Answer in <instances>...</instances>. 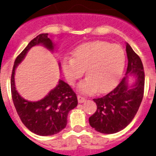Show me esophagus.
Instances as JSON below:
<instances>
[{"mask_svg": "<svg viewBox=\"0 0 156 156\" xmlns=\"http://www.w3.org/2000/svg\"><path fill=\"white\" fill-rule=\"evenodd\" d=\"M77 99H78V102L79 103H83V102H85V98L84 97H81V96H77Z\"/></svg>", "mask_w": 156, "mask_h": 156, "instance_id": "obj_1", "label": "esophagus"}]
</instances>
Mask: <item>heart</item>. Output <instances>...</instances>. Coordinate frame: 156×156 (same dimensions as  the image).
<instances>
[{"label":"heart","mask_w":156,"mask_h":156,"mask_svg":"<svg viewBox=\"0 0 156 156\" xmlns=\"http://www.w3.org/2000/svg\"><path fill=\"white\" fill-rule=\"evenodd\" d=\"M125 53L119 44L107 41L89 42L73 51V58H65L62 69L70 83L82 76L86 70L88 76L77 87L83 94L95 91L105 93L118 83L125 66Z\"/></svg>","instance_id":"heart-1"}]
</instances>
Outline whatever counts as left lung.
I'll return each mask as SVG.
<instances>
[{"label": "left lung", "mask_w": 156, "mask_h": 156, "mask_svg": "<svg viewBox=\"0 0 156 156\" xmlns=\"http://www.w3.org/2000/svg\"><path fill=\"white\" fill-rule=\"evenodd\" d=\"M128 67L125 76L116 88L102 98H94L97 111L89 117V124L97 132L105 134L121 131L137 114L143 94L145 74L142 60L126 43ZM130 77L135 82L129 83Z\"/></svg>", "instance_id": "obj_1"}]
</instances>
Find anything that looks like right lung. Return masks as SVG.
Here are the masks:
<instances>
[{
	"label": "right lung",
	"instance_id": "1",
	"mask_svg": "<svg viewBox=\"0 0 156 156\" xmlns=\"http://www.w3.org/2000/svg\"><path fill=\"white\" fill-rule=\"evenodd\" d=\"M39 44L44 45L51 52L55 49V44L48 37V33L40 34L29 42L14 62L10 81L12 99L22 122L31 132L40 136H51L66 127L68 113L76 107L78 102L74 91L62 80H59L57 86L44 98L37 102L26 100L17 91L14 81L15 70L29 49Z\"/></svg>",
	"mask_w": 156,
	"mask_h": 156
}]
</instances>
